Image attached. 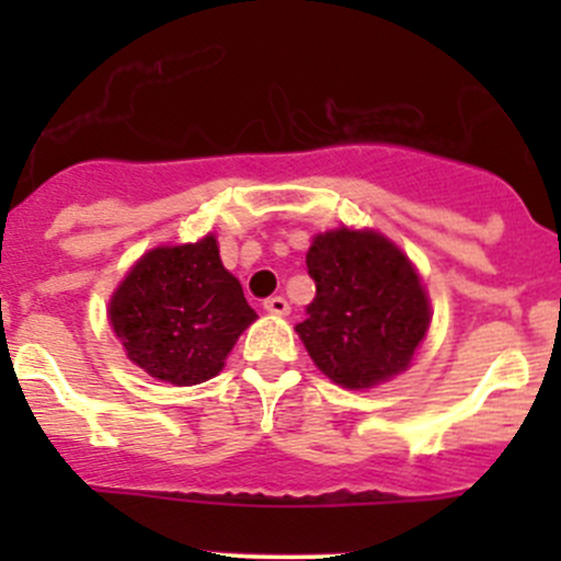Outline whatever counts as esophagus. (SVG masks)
<instances>
[{"label": "esophagus", "instance_id": "obj_1", "mask_svg": "<svg viewBox=\"0 0 561 561\" xmlns=\"http://www.w3.org/2000/svg\"><path fill=\"white\" fill-rule=\"evenodd\" d=\"M263 309L268 314H287L290 312V304H287V298L285 296H271V298H265L263 301Z\"/></svg>", "mask_w": 561, "mask_h": 561}]
</instances>
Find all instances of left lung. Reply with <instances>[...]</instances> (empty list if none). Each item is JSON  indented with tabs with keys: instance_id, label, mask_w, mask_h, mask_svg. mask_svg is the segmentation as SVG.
<instances>
[{
	"instance_id": "1",
	"label": "left lung",
	"mask_w": 561,
	"mask_h": 561,
	"mask_svg": "<svg viewBox=\"0 0 561 561\" xmlns=\"http://www.w3.org/2000/svg\"><path fill=\"white\" fill-rule=\"evenodd\" d=\"M314 301L298 322L322 375L358 390L407 369L428 331V298L410 260L371 230H331L307 254Z\"/></svg>"
}]
</instances>
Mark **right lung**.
Wrapping results in <instances>:
<instances>
[{
	"instance_id": "obj_1",
	"label": "right lung",
	"mask_w": 561,
	"mask_h": 561,
	"mask_svg": "<svg viewBox=\"0 0 561 561\" xmlns=\"http://www.w3.org/2000/svg\"><path fill=\"white\" fill-rule=\"evenodd\" d=\"M254 317L214 236L146 252L111 298V325L127 358L173 386L219 375Z\"/></svg>"
}]
</instances>
